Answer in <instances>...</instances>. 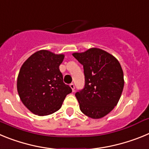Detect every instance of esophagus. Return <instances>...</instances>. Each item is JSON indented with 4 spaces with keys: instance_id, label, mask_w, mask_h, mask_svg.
<instances>
[{
    "instance_id": "esophagus-1",
    "label": "esophagus",
    "mask_w": 149,
    "mask_h": 149,
    "mask_svg": "<svg viewBox=\"0 0 149 149\" xmlns=\"http://www.w3.org/2000/svg\"><path fill=\"white\" fill-rule=\"evenodd\" d=\"M70 87L72 88V92H73V93H74V88H75V87H74V84H70Z\"/></svg>"
}]
</instances>
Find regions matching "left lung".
I'll list each match as a JSON object with an SVG mask.
<instances>
[{
    "label": "left lung",
    "instance_id": "8db88e82",
    "mask_svg": "<svg viewBox=\"0 0 149 149\" xmlns=\"http://www.w3.org/2000/svg\"><path fill=\"white\" fill-rule=\"evenodd\" d=\"M72 55L84 66L85 85L75 93L81 112L93 119L105 116L116 106L123 90L120 63L99 48Z\"/></svg>",
    "mask_w": 149,
    "mask_h": 149
}]
</instances>
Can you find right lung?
Segmentation results:
<instances>
[{
    "instance_id": "right-lung-1",
    "label": "right lung",
    "mask_w": 149,
    "mask_h": 149,
    "mask_svg": "<svg viewBox=\"0 0 149 149\" xmlns=\"http://www.w3.org/2000/svg\"><path fill=\"white\" fill-rule=\"evenodd\" d=\"M64 55L41 50L22 65L17 89L22 103L33 113L47 116L60 110L72 89L64 84L59 66Z\"/></svg>"
}]
</instances>
